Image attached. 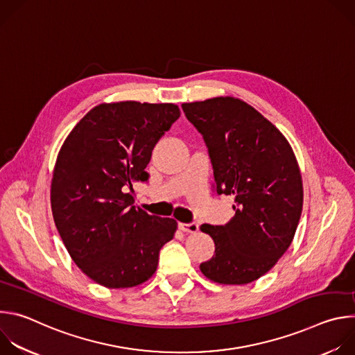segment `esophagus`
<instances>
[{
	"mask_svg": "<svg viewBox=\"0 0 355 355\" xmlns=\"http://www.w3.org/2000/svg\"><path fill=\"white\" fill-rule=\"evenodd\" d=\"M178 227H180V230L187 232V233H196L199 230V225L195 223V222H192V223H180Z\"/></svg>",
	"mask_w": 355,
	"mask_h": 355,
	"instance_id": "esophagus-1",
	"label": "esophagus"
}]
</instances>
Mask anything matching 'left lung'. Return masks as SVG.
<instances>
[{"mask_svg": "<svg viewBox=\"0 0 355 355\" xmlns=\"http://www.w3.org/2000/svg\"><path fill=\"white\" fill-rule=\"evenodd\" d=\"M204 136L216 192L234 195V216L225 226L202 225L215 256L199 266L214 282L244 285L268 272L291 245L303 205L293 150L259 111L233 96L182 104Z\"/></svg>", "mask_w": 355, "mask_h": 355, "instance_id": "8db88e82", "label": "left lung"}]
</instances>
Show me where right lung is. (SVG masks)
<instances>
[{
  "label": "right lung",
  "instance_id": "obj_1",
  "mask_svg": "<svg viewBox=\"0 0 355 355\" xmlns=\"http://www.w3.org/2000/svg\"><path fill=\"white\" fill-rule=\"evenodd\" d=\"M174 104H101L70 132L56 160L50 204L77 267L107 288H132L157 270L177 222L133 205L156 143L180 118Z\"/></svg>",
  "mask_w": 355,
  "mask_h": 355
}]
</instances>
